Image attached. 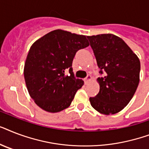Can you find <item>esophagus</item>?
Masks as SVG:
<instances>
[{
    "label": "esophagus",
    "mask_w": 149,
    "mask_h": 149,
    "mask_svg": "<svg viewBox=\"0 0 149 149\" xmlns=\"http://www.w3.org/2000/svg\"><path fill=\"white\" fill-rule=\"evenodd\" d=\"M91 79V75H87V77H85L84 78V82H85V84H87L89 83V81Z\"/></svg>",
    "instance_id": "34e87169"
}]
</instances>
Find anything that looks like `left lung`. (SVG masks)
Segmentation results:
<instances>
[{
  "label": "left lung",
  "mask_w": 149,
  "mask_h": 149,
  "mask_svg": "<svg viewBox=\"0 0 149 149\" xmlns=\"http://www.w3.org/2000/svg\"><path fill=\"white\" fill-rule=\"evenodd\" d=\"M100 69V91L90 97L91 106L104 114L120 111L133 97L139 84L140 61L130 47L112 34L87 36Z\"/></svg>",
  "instance_id": "1"
}]
</instances>
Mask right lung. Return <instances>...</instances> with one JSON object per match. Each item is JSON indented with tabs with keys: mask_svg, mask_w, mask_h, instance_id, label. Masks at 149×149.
I'll list each match as a JSON object with an SVG mask.
<instances>
[{
	"mask_svg": "<svg viewBox=\"0 0 149 149\" xmlns=\"http://www.w3.org/2000/svg\"><path fill=\"white\" fill-rule=\"evenodd\" d=\"M89 45L86 36L55 30L37 40L27 56L24 76L36 104L44 111L56 113L67 108L84 82L72 72L77 51ZM69 69L70 75L65 74Z\"/></svg>",
	"mask_w": 149,
	"mask_h": 149,
	"instance_id": "right-lung-1",
	"label": "right lung"
}]
</instances>
